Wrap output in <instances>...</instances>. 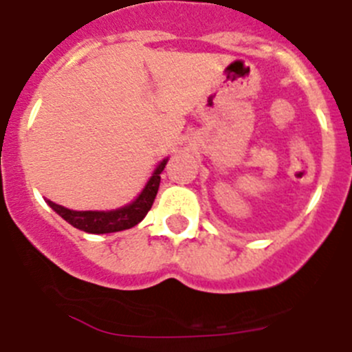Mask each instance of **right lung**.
<instances>
[{"instance_id":"obj_1","label":"right lung","mask_w":352,"mask_h":352,"mask_svg":"<svg viewBox=\"0 0 352 352\" xmlns=\"http://www.w3.org/2000/svg\"><path fill=\"white\" fill-rule=\"evenodd\" d=\"M167 160H162L158 164L157 170L144 186V190L141 192L132 204L120 210L113 211H74L68 208L60 206V204L49 201V206L60 214L61 219L67 220L74 227L80 229L84 232H91V234H105V232H118L125 231L130 227L138 226L142 219H144L148 211L153 206V201L157 197L158 186H160V173L166 167Z\"/></svg>"}]
</instances>
